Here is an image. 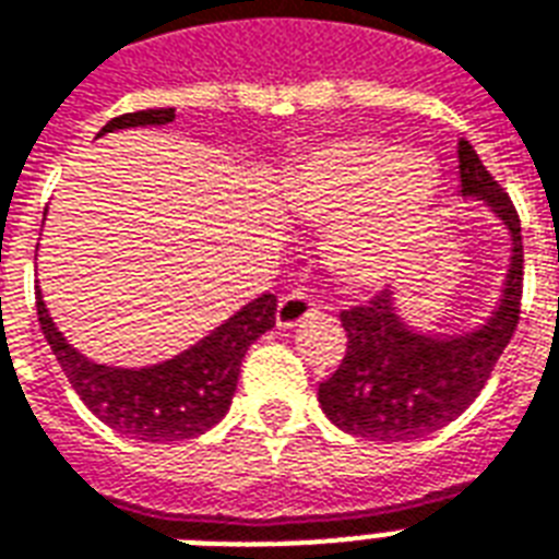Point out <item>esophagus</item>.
Listing matches in <instances>:
<instances>
[{"instance_id":"1","label":"esophagus","mask_w":559,"mask_h":559,"mask_svg":"<svg viewBox=\"0 0 559 559\" xmlns=\"http://www.w3.org/2000/svg\"><path fill=\"white\" fill-rule=\"evenodd\" d=\"M310 313H317V301L305 296V293H289V296H284L278 301L275 322H278V328H293L301 319H308Z\"/></svg>"}]
</instances>
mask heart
Masks as SVG:
<instances>
[{
	"instance_id": "heart-1",
	"label": "heart",
	"mask_w": 559,
	"mask_h": 559,
	"mask_svg": "<svg viewBox=\"0 0 559 559\" xmlns=\"http://www.w3.org/2000/svg\"><path fill=\"white\" fill-rule=\"evenodd\" d=\"M440 169L428 152L378 138H343L313 148L298 169V213L336 225L328 254L357 284H378L404 261L428 223Z\"/></svg>"
}]
</instances>
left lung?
<instances>
[{
  "instance_id": "1",
  "label": "left lung",
  "mask_w": 559,
  "mask_h": 559,
  "mask_svg": "<svg viewBox=\"0 0 559 559\" xmlns=\"http://www.w3.org/2000/svg\"><path fill=\"white\" fill-rule=\"evenodd\" d=\"M457 157L460 195L487 204L513 240L496 313L466 334L445 336L407 325L393 289L343 310L348 352L340 369L319 383V404L340 431L374 442L419 440L440 431L478 399L516 334L525 275L519 213L468 140H460Z\"/></svg>"
}]
</instances>
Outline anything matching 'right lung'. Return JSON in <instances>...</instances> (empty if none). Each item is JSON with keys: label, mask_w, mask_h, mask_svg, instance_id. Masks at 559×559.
I'll return each instance as SVG.
<instances>
[{"label": "right lung", "mask_w": 559, "mask_h": 559, "mask_svg": "<svg viewBox=\"0 0 559 559\" xmlns=\"http://www.w3.org/2000/svg\"><path fill=\"white\" fill-rule=\"evenodd\" d=\"M176 108H152L110 119L99 134L138 126H166ZM275 296L254 298L195 346L143 369L93 364L55 328L37 289V319L72 390L108 428L143 442L193 440L231 407L240 364L249 346L275 325Z\"/></svg>", "instance_id": "right-lung-1"}]
</instances>
